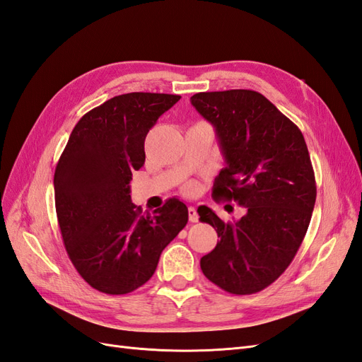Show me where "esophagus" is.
<instances>
[{
	"instance_id": "34e87169",
	"label": "esophagus",
	"mask_w": 362,
	"mask_h": 362,
	"mask_svg": "<svg viewBox=\"0 0 362 362\" xmlns=\"http://www.w3.org/2000/svg\"><path fill=\"white\" fill-rule=\"evenodd\" d=\"M188 216H189V221H191V223H196V221L199 220L197 209L194 208V206H189V208H188Z\"/></svg>"
}]
</instances>
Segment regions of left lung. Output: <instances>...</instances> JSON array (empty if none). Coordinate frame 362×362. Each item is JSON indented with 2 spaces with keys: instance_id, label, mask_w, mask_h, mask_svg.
<instances>
[{
  "instance_id": "obj_1",
  "label": "left lung",
  "mask_w": 362,
  "mask_h": 362,
  "mask_svg": "<svg viewBox=\"0 0 362 362\" xmlns=\"http://www.w3.org/2000/svg\"><path fill=\"white\" fill-rule=\"evenodd\" d=\"M191 104L214 125L226 162L212 196L246 209L237 221H223L208 206L197 209L220 237L200 267L229 293L260 292L287 269L308 233L317 199L308 145L300 128L258 91L196 93Z\"/></svg>"
}]
</instances>
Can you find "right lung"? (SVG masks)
I'll return each instance as SVG.
<instances>
[{
    "mask_svg": "<svg viewBox=\"0 0 362 362\" xmlns=\"http://www.w3.org/2000/svg\"><path fill=\"white\" fill-rule=\"evenodd\" d=\"M180 99L127 93L79 119L54 170V205L66 251L99 292L124 295L153 276L163 249L188 223V208L168 199L142 212L129 196L133 171L145 163V137Z\"/></svg>",
    "mask_w": 362,
    "mask_h": 362,
    "instance_id": "obj_1",
    "label": "right lung"
}]
</instances>
